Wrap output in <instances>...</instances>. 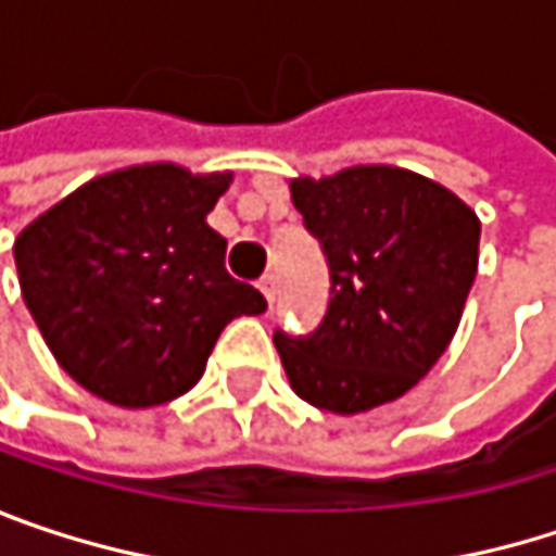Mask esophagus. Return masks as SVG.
Here are the masks:
<instances>
[{"instance_id":"1","label":"esophagus","mask_w":556,"mask_h":556,"mask_svg":"<svg viewBox=\"0 0 556 556\" xmlns=\"http://www.w3.org/2000/svg\"><path fill=\"white\" fill-rule=\"evenodd\" d=\"M261 292L267 295V302L277 299V277H274V274H267V277L261 279Z\"/></svg>"}]
</instances>
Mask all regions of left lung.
Listing matches in <instances>:
<instances>
[{"instance_id":"left-lung-1","label":"left lung","mask_w":556,"mask_h":556,"mask_svg":"<svg viewBox=\"0 0 556 556\" xmlns=\"http://www.w3.org/2000/svg\"><path fill=\"white\" fill-rule=\"evenodd\" d=\"M331 267V299L305 338L277 331L299 399L357 415L405 395L447 351L480 264V218L447 186L387 164L289 182Z\"/></svg>"}]
</instances>
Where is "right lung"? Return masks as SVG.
Segmentation results:
<instances>
[{
    "mask_svg": "<svg viewBox=\"0 0 556 556\" xmlns=\"http://www.w3.org/2000/svg\"><path fill=\"white\" fill-rule=\"evenodd\" d=\"M231 173L138 164L102 173L15 238L25 305L92 395L151 408L199 383L222 328L267 299L225 270L205 215Z\"/></svg>",
    "mask_w": 556,
    "mask_h": 556,
    "instance_id": "obj_1",
    "label": "right lung"
}]
</instances>
